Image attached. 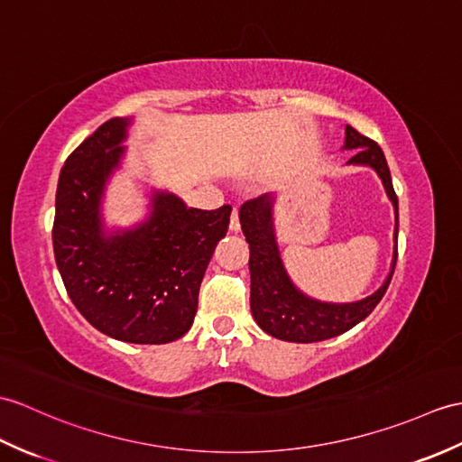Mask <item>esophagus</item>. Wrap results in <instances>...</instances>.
Listing matches in <instances>:
<instances>
[{
	"label": "esophagus",
	"instance_id": "esophagus-1",
	"mask_svg": "<svg viewBox=\"0 0 462 462\" xmlns=\"http://www.w3.org/2000/svg\"><path fill=\"white\" fill-rule=\"evenodd\" d=\"M230 230L238 232L240 230V217H238V207H234L232 217H230Z\"/></svg>",
	"mask_w": 462,
	"mask_h": 462
}]
</instances>
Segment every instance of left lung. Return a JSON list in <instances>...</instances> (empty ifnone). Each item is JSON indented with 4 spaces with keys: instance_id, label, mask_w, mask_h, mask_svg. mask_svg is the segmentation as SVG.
I'll list each match as a JSON object with an SVG mask.
<instances>
[{
    "instance_id": "8db88e82",
    "label": "left lung",
    "mask_w": 462,
    "mask_h": 462,
    "mask_svg": "<svg viewBox=\"0 0 462 462\" xmlns=\"http://www.w3.org/2000/svg\"><path fill=\"white\" fill-rule=\"evenodd\" d=\"M345 147L354 149L346 165H362L376 171L382 179L385 195L392 200L395 212L393 230V257L390 273L372 295L352 303H328L309 297L289 277L282 262L280 245L273 226V195H262L244 202L240 208V224L250 244V307L254 320L267 335L287 342H319L342 332L366 319L388 289L398 262V197L393 192L390 167L385 163L383 152L372 139L360 135L354 127L346 125Z\"/></svg>"
}]
</instances>
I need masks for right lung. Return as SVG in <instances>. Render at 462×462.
Segmentation results:
<instances>
[{
  "instance_id": "obj_1",
  "label": "right lung",
  "mask_w": 462,
  "mask_h": 462,
  "mask_svg": "<svg viewBox=\"0 0 462 462\" xmlns=\"http://www.w3.org/2000/svg\"><path fill=\"white\" fill-rule=\"evenodd\" d=\"M132 117H112L74 149L60 169L52 248L70 301L104 335L165 345L192 327L199 289L232 207L189 208L153 189L149 214L132 228H108L102 200L122 167Z\"/></svg>"
}]
</instances>
